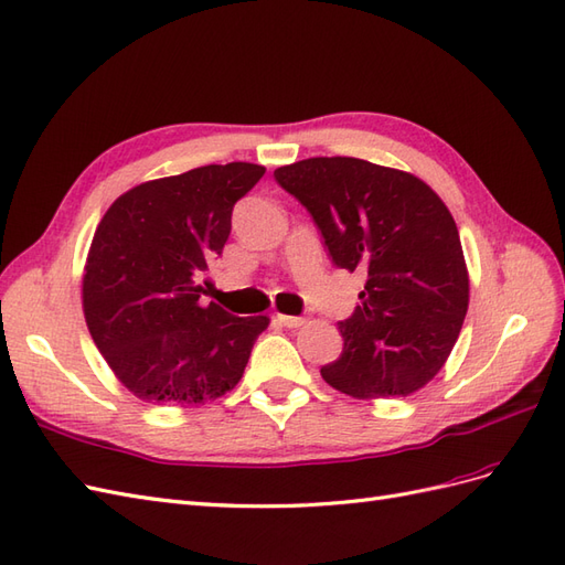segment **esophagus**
<instances>
[{"label":"esophagus","mask_w":565,"mask_h":565,"mask_svg":"<svg viewBox=\"0 0 565 565\" xmlns=\"http://www.w3.org/2000/svg\"><path fill=\"white\" fill-rule=\"evenodd\" d=\"M277 321L286 329H298L305 324L302 317H294V315H277Z\"/></svg>","instance_id":"1"}]
</instances>
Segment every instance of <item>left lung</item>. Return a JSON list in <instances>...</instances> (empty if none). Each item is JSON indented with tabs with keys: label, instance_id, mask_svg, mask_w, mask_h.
Masks as SVG:
<instances>
[{
	"label": "left lung",
	"instance_id": "8db88e82",
	"mask_svg": "<svg viewBox=\"0 0 565 565\" xmlns=\"http://www.w3.org/2000/svg\"><path fill=\"white\" fill-rule=\"evenodd\" d=\"M310 213L338 269L366 274L362 305L338 321L343 352L321 366L358 399L407 397L440 372L466 310L457 224L418 177L362 158H308L274 170Z\"/></svg>",
	"mask_w": 565,
	"mask_h": 565
}]
</instances>
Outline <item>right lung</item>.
<instances>
[{"instance_id": "1", "label": "right lung", "mask_w": 565, "mask_h": 565, "mask_svg": "<svg viewBox=\"0 0 565 565\" xmlns=\"http://www.w3.org/2000/svg\"><path fill=\"white\" fill-rule=\"evenodd\" d=\"M263 166L227 163L139 184L94 232L83 279L92 341L127 391L153 405H203L244 376L269 319L201 302L238 199Z\"/></svg>"}]
</instances>
